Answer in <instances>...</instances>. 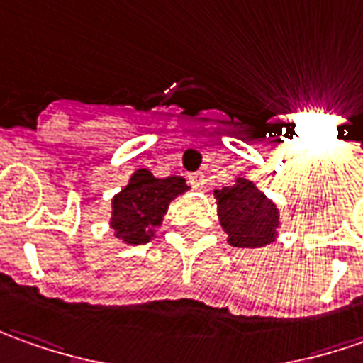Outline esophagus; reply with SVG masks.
Instances as JSON below:
<instances>
[{
	"label": "esophagus",
	"mask_w": 363,
	"mask_h": 363,
	"mask_svg": "<svg viewBox=\"0 0 363 363\" xmlns=\"http://www.w3.org/2000/svg\"><path fill=\"white\" fill-rule=\"evenodd\" d=\"M189 184L193 186V189H203L205 186V174L203 172H194L189 177Z\"/></svg>",
	"instance_id": "34e87169"
}]
</instances>
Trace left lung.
Masks as SVG:
<instances>
[{
  "instance_id": "obj_1",
  "label": "left lung",
  "mask_w": 363,
  "mask_h": 363,
  "mask_svg": "<svg viewBox=\"0 0 363 363\" xmlns=\"http://www.w3.org/2000/svg\"><path fill=\"white\" fill-rule=\"evenodd\" d=\"M219 201V219L229 235V243L241 249L263 247L275 241L279 225L277 208L251 182L239 179L235 186L215 191Z\"/></svg>"
}]
</instances>
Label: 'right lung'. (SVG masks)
I'll return each instance as SVG.
<instances>
[{
  "label": "right lung",
  "instance_id": "add662e5",
  "mask_svg": "<svg viewBox=\"0 0 363 363\" xmlns=\"http://www.w3.org/2000/svg\"><path fill=\"white\" fill-rule=\"evenodd\" d=\"M189 186L182 177L155 179L148 170H136L130 184L112 201V229L128 245H143L150 229L160 225L169 203Z\"/></svg>",
  "mask_w": 363,
  "mask_h": 363
}]
</instances>
